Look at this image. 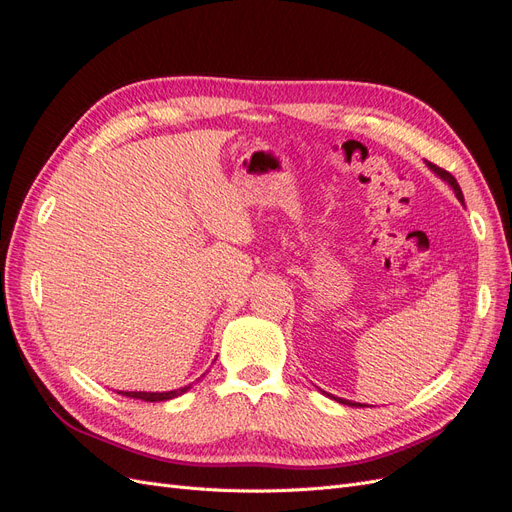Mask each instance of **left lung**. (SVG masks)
I'll list each match as a JSON object with an SVG mask.
<instances>
[{
	"label": "left lung",
	"instance_id": "obj_1",
	"mask_svg": "<svg viewBox=\"0 0 512 512\" xmlns=\"http://www.w3.org/2000/svg\"><path fill=\"white\" fill-rule=\"evenodd\" d=\"M427 166H429V170L431 173H436L442 181H446L448 185H451L453 188V192H455V196H457V200L459 203H463V194H461V188H459V183H457V179L451 175V173H446V170H442L440 166H436V164H431V162H427ZM322 395H327V397H331V399H335V401H339V404H344V406H352V408H365L363 404H356V401H350V399H344V397H335V395H329L327 391H322Z\"/></svg>",
	"mask_w": 512,
	"mask_h": 512
}]
</instances>
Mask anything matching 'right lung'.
Returning <instances> with one entry per match:
<instances>
[{
	"label": "right lung",
	"instance_id": "add662e5",
	"mask_svg": "<svg viewBox=\"0 0 512 512\" xmlns=\"http://www.w3.org/2000/svg\"><path fill=\"white\" fill-rule=\"evenodd\" d=\"M196 382H198V380H196ZM192 384H194V382H192ZM192 384L181 386V389H175V391H164V393H147V391H119V393L126 395V397L143 399V401H166V399H175V397L183 395L185 391H190Z\"/></svg>",
	"mask_w": 512,
	"mask_h": 512
}]
</instances>
